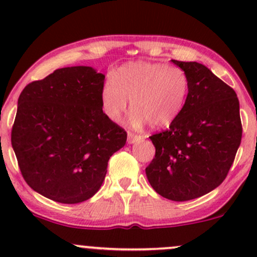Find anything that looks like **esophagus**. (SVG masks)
<instances>
[{"mask_svg":"<svg viewBox=\"0 0 257 257\" xmlns=\"http://www.w3.org/2000/svg\"><path fill=\"white\" fill-rule=\"evenodd\" d=\"M143 140V137L141 135H135L133 133H128V144H134L138 143V141Z\"/></svg>","mask_w":257,"mask_h":257,"instance_id":"34e87169","label":"esophagus"}]
</instances>
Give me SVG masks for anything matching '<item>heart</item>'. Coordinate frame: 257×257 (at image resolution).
I'll return each mask as SVG.
<instances>
[{
    "instance_id": "1",
    "label": "heart",
    "mask_w": 257,
    "mask_h": 257,
    "mask_svg": "<svg viewBox=\"0 0 257 257\" xmlns=\"http://www.w3.org/2000/svg\"><path fill=\"white\" fill-rule=\"evenodd\" d=\"M190 82L178 66L162 63L137 61L120 66L113 78H107L101 88V107L112 122H118L131 100L134 108L129 125L135 129L151 123L163 128L178 119L184 110Z\"/></svg>"
}]
</instances>
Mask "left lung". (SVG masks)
<instances>
[{"label":"left lung","instance_id":"left-lung-1","mask_svg":"<svg viewBox=\"0 0 257 257\" xmlns=\"http://www.w3.org/2000/svg\"><path fill=\"white\" fill-rule=\"evenodd\" d=\"M172 63L190 82L181 114L151 139L156 156L146 168L152 188L185 202L204 196L225 180L241 140L239 101L229 85L196 61Z\"/></svg>","mask_w":257,"mask_h":257}]
</instances>
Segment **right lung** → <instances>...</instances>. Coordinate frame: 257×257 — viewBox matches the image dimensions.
<instances>
[{
	"mask_svg": "<svg viewBox=\"0 0 257 257\" xmlns=\"http://www.w3.org/2000/svg\"><path fill=\"white\" fill-rule=\"evenodd\" d=\"M105 75L90 66L58 69L23 89L12 147L23 178L46 198L76 204L91 198L126 133L101 107Z\"/></svg>",
	"mask_w": 257,
	"mask_h": 257,
	"instance_id": "add662e5",
	"label": "right lung"
}]
</instances>
